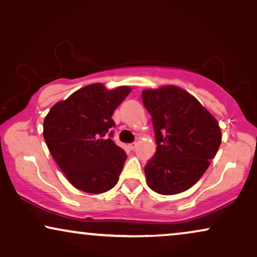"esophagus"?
<instances>
[{"mask_svg": "<svg viewBox=\"0 0 257 257\" xmlns=\"http://www.w3.org/2000/svg\"><path fill=\"white\" fill-rule=\"evenodd\" d=\"M136 147H138V142H132V144L129 145V148L133 149V151H134Z\"/></svg>", "mask_w": 257, "mask_h": 257, "instance_id": "34e87169", "label": "esophagus"}]
</instances>
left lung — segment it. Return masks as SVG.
I'll return each mask as SVG.
<instances>
[{"label":"left lung","mask_w":257,"mask_h":257,"mask_svg":"<svg viewBox=\"0 0 257 257\" xmlns=\"http://www.w3.org/2000/svg\"><path fill=\"white\" fill-rule=\"evenodd\" d=\"M151 113L157 152L145 166L154 192L171 196L188 190L216 157L222 133L217 119L186 91L174 85L142 91Z\"/></svg>","instance_id":"left-lung-1"}]
</instances>
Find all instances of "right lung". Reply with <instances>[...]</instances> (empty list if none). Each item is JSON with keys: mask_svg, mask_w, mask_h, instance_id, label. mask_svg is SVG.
<instances>
[{"mask_svg": "<svg viewBox=\"0 0 257 257\" xmlns=\"http://www.w3.org/2000/svg\"><path fill=\"white\" fill-rule=\"evenodd\" d=\"M132 89L111 91L91 84L52 106L44 121V139L67 180L87 193H103L117 184L126 154L112 141L111 118Z\"/></svg>", "mask_w": 257, "mask_h": 257, "instance_id": "add662e5", "label": "right lung"}]
</instances>
